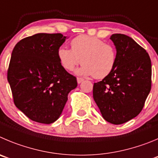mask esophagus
<instances>
[{
    "mask_svg": "<svg viewBox=\"0 0 158 158\" xmlns=\"http://www.w3.org/2000/svg\"><path fill=\"white\" fill-rule=\"evenodd\" d=\"M83 80H84V79H82V78H79V77L77 78V82H78V83H81V82H82Z\"/></svg>",
    "mask_w": 158,
    "mask_h": 158,
    "instance_id": "34e87169",
    "label": "esophagus"
}]
</instances>
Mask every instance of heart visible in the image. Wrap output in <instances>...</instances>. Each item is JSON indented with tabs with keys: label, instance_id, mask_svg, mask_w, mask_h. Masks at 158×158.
Masks as SVG:
<instances>
[{
	"label": "heart",
	"instance_id": "heart-1",
	"mask_svg": "<svg viewBox=\"0 0 158 158\" xmlns=\"http://www.w3.org/2000/svg\"><path fill=\"white\" fill-rule=\"evenodd\" d=\"M70 45L71 49L61 47L57 50L59 61L67 71H73L81 62L82 65L77 70L78 74L101 79L115 68L118 54L112 44L95 36L80 35L72 39Z\"/></svg>",
	"mask_w": 158,
	"mask_h": 158
}]
</instances>
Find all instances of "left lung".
<instances>
[{
  "mask_svg": "<svg viewBox=\"0 0 158 158\" xmlns=\"http://www.w3.org/2000/svg\"><path fill=\"white\" fill-rule=\"evenodd\" d=\"M116 66L102 81L94 82L93 96L103 118L120 125L136 117L143 108L151 89V61L148 53L134 40L113 34Z\"/></svg>",
  "mask_w": 158,
  "mask_h": 158,
  "instance_id": "left-lung-1",
  "label": "left lung"
}]
</instances>
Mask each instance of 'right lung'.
Masks as SVG:
<instances>
[{"label": "right lung", "mask_w": 158, "mask_h": 158, "mask_svg": "<svg viewBox=\"0 0 158 158\" xmlns=\"http://www.w3.org/2000/svg\"><path fill=\"white\" fill-rule=\"evenodd\" d=\"M65 39L61 33H37L18 42L11 53L8 81L14 104L34 122H55L77 86L57 57Z\"/></svg>", "instance_id": "add662e5"}]
</instances>
